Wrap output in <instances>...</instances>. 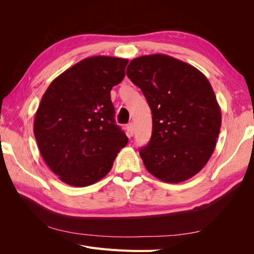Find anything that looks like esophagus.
I'll list each match as a JSON object with an SVG mask.
<instances>
[{"label": "esophagus", "instance_id": "obj_1", "mask_svg": "<svg viewBox=\"0 0 254 254\" xmlns=\"http://www.w3.org/2000/svg\"><path fill=\"white\" fill-rule=\"evenodd\" d=\"M126 129H127V134L129 137H131L133 135V132H134V126L132 123H130V124H128L126 126Z\"/></svg>", "mask_w": 254, "mask_h": 254}]
</instances>
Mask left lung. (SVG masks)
Listing matches in <instances>:
<instances>
[{"label": "left lung", "instance_id": "1", "mask_svg": "<svg viewBox=\"0 0 254 254\" xmlns=\"http://www.w3.org/2000/svg\"><path fill=\"white\" fill-rule=\"evenodd\" d=\"M127 76L152 114L150 141L140 148L146 170L168 183L191 178L211 158L221 125L211 83L193 65L163 54L134 58Z\"/></svg>", "mask_w": 254, "mask_h": 254}]
</instances>
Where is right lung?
<instances>
[{"mask_svg":"<svg viewBox=\"0 0 254 254\" xmlns=\"http://www.w3.org/2000/svg\"><path fill=\"white\" fill-rule=\"evenodd\" d=\"M127 59H83L43 94L34 134L51 171L72 187H88L110 172L128 137L115 124L110 91L125 77Z\"/></svg>","mask_w":254,"mask_h":254,"instance_id":"obj_1","label":"right lung"}]
</instances>
